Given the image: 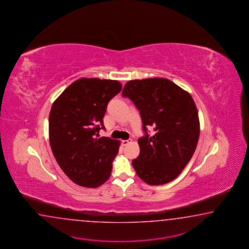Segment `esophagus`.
<instances>
[{"label":"esophagus","instance_id":"1","mask_svg":"<svg viewBox=\"0 0 249 249\" xmlns=\"http://www.w3.org/2000/svg\"><path fill=\"white\" fill-rule=\"evenodd\" d=\"M129 143H130L129 140H122V145H127V144H129Z\"/></svg>","mask_w":249,"mask_h":249}]
</instances>
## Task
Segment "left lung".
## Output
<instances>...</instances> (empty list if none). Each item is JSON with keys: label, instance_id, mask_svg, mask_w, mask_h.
<instances>
[{"label": "left lung", "instance_id": "8db88e82", "mask_svg": "<svg viewBox=\"0 0 249 249\" xmlns=\"http://www.w3.org/2000/svg\"><path fill=\"white\" fill-rule=\"evenodd\" d=\"M139 110L144 136L132 160L138 177L149 185L170 182L192 158L198 142V112L192 96L166 78L130 80L122 90ZM152 126L150 136L147 127Z\"/></svg>", "mask_w": 249, "mask_h": 249}]
</instances>
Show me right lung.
Here are the masks:
<instances>
[{
    "instance_id": "add662e5",
    "label": "right lung",
    "mask_w": 249,
    "mask_h": 249,
    "mask_svg": "<svg viewBox=\"0 0 249 249\" xmlns=\"http://www.w3.org/2000/svg\"><path fill=\"white\" fill-rule=\"evenodd\" d=\"M117 80L80 78L54 101L49 115V140L58 164L72 181L97 188L110 178L120 142L99 137L110 100L122 90Z\"/></svg>"
}]
</instances>
